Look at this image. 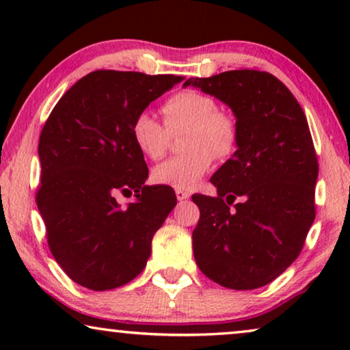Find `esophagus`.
I'll return each instance as SVG.
<instances>
[{
	"label": "esophagus",
	"instance_id": "1",
	"mask_svg": "<svg viewBox=\"0 0 350 350\" xmlns=\"http://www.w3.org/2000/svg\"><path fill=\"white\" fill-rule=\"evenodd\" d=\"M175 194H176V199H178L180 202H183V200L189 199V196H191L188 191H183V189H176Z\"/></svg>",
	"mask_w": 350,
	"mask_h": 350
}]
</instances>
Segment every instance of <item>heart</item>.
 <instances>
[{
    "instance_id": "b5f03b06",
    "label": "heart",
    "mask_w": 350,
    "mask_h": 350,
    "mask_svg": "<svg viewBox=\"0 0 350 350\" xmlns=\"http://www.w3.org/2000/svg\"><path fill=\"white\" fill-rule=\"evenodd\" d=\"M165 126L150 111L138 113L132 121V138L138 151L157 161L165 154L170 133L188 131L183 148L188 152L156 165L152 180L175 189H193L212 169L213 157L226 159L236 151L237 122L229 113L217 109V102L198 90H181L162 105Z\"/></svg>"
}]
</instances>
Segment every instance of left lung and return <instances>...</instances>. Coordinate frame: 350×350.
<instances>
[{
  "instance_id": "1",
  "label": "left lung",
  "mask_w": 350,
  "mask_h": 350,
  "mask_svg": "<svg viewBox=\"0 0 350 350\" xmlns=\"http://www.w3.org/2000/svg\"><path fill=\"white\" fill-rule=\"evenodd\" d=\"M188 85L226 103L239 129L236 152L210 178L217 198L193 196L196 262L226 288H260L298 258L315 218L319 162L308 119L266 71H224Z\"/></svg>"
}]
</instances>
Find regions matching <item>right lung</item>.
Here are the masks:
<instances>
[{"instance_id":"add662e5","label":"right lung","mask_w":350,"mask_h":350,"mask_svg":"<svg viewBox=\"0 0 350 350\" xmlns=\"http://www.w3.org/2000/svg\"><path fill=\"white\" fill-rule=\"evenodd\" d=\"M181 81L92 71L66 90L42 127L38 210L55 261L81 286L103 291L135 279L176 205L170 188L145 185L148 167L131 129L138 113ZM119 192L137 199L121 208Z\"/></svg>"}]
</instances>
